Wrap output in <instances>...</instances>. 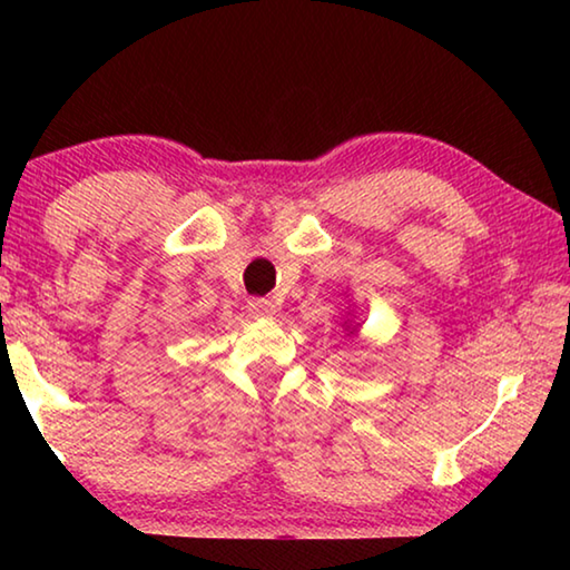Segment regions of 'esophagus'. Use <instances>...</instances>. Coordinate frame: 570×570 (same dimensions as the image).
I'll use <instances>...</instances> for the list:
<instances>
[{
	"label": "esophagus",
	"mask_w": 570,
	"mask_h": 570,
	"mask_svg": "<svg viewBox=\"0 0 570 570\" xmlns=\"http://www.w3.org/2000/svg\"><path fill=\"white\" fill-rule=\"evenodd\" d=\"M248 314L254 316V320H272L276 314V304L268 302V298H250Z\"/></svg>",
	"instance_id": "34e87169"
}]
</instances>
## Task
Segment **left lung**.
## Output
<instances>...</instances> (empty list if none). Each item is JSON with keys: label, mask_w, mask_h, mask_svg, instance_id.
<instances>
[{"label": "left lung", "mask_w": 570, "mask_h": 570, "mask_svg": "<svg viewBox=\"0 0 570 570\" xmlns=\"http://www.w3.org/2000/svg\"><path fill=\"white\" fill-rule=\"evenodd\" d=\"M360 326H362V324H354L352 320H346V322H344V332H346V336H356V332H360Z\"/></svg>", "instance_id": "1"}]
</instances>
